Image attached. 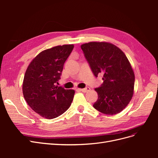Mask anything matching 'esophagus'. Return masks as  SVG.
<instances>
[{
    "instance_id": "esophagus-1",
    "label": "esophagus",
    "mask_w": 158,
    "mask_h": 158,
    "mask_svg": "<svg viewBox=\"0 0 158 158\" xmlns=\"http://www.w3.org/2000/svg\"><path fill=\"white\" fill-rule=\"evenodd\" d=\"M80 89V91H81V92H82L85 93V92H88V91H89V90H90V88H89V87H86V88H83V89Z\"/></svg>"
}]
</instances>
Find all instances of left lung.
<instances>
[{"mask_svg": "<svg viewBox=\"0 0 158 158\" xmlns=\"http://www.w3.org/2000/svg\"><path fill=\"white\" fill-rule=\"evenodd\" d=\"M81 49L95 77L103 75V84L95 89L98 99L94 107L111 115L120 113L131 102L135 80L125 54L107 42H89L82 44Z\"/></svg>", "mask_w": 158, "mask_h": 158, "instance_id": "1", "label": "left lung"}]
</instances>
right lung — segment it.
Segmentation results:
<instances>
[{"label": "right lung", "mask_w": 158, "mask_h": 158, "mask_svg": "<svg viewBox=\"0 0 158 158\" xmlns=\"http://www.w3.org/2000/svg\"><path fill=\"white\" fill-rule=\"evenodd\" d=\"M74 45H59L43 51L33 59L23 81V97L29 106L42 117L52 119L67 110L74 90L58 86L63 66Z\"/></svg>", "instance_id": "add662e5"}]
</instances>
